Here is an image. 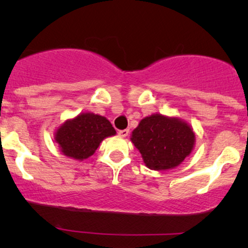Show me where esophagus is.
Segmentation results:
<instances>
[{
  "label": "esophagus",
  "instance_id": "obj_1",
  "mask_svg": "<svg viewBox=\"0 0 248 248\" xmlns=\"http://www.w3.org/2000/svg\"><path fill=\"white\" fill-rule=\"evenodd\" d=\"M119 136H121V138H126L128 136V134H129V130L128 129H124V130H119Z\"/></svg>",
  "mask_w": 248,
  "mask_h": 248
}]
</instances>
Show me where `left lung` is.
<instances>
[{
	"mask_svg": "<svg viewBox=\"0 0 248 248\" xmlns=\"http://www.w3.org/2000/svg\"><path fill=\"white\" fill-rule=\"evenodd\" d=\"M130 140L141 153L146 167L169 170L178 167L191 154L196 136L186 121L156 113L142 119Z\"/></svg>",
	"mask_w": 248,
	"mask_h": 248,
	"instance_id": "1",
	"label": "left lung"
}]
</instances>
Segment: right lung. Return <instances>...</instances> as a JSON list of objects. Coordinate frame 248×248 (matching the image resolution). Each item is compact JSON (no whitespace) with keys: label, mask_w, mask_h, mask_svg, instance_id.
I'll return each mask as SVG.
<instances>
[{"label":"right lung","mask_w":248,"mask_h":248,"mask_svg":"<svg viewBox=\"0 0 248 248\" xmlns=\"http://www.w3.org/2000/svg\"><path fill=\"white\" fill-rule=\"evenodd\" d=\"M115 134L112 124L105 116L85 112L58 127L55 140L65 156L82 161L95 153L104 139Z\"/></svg>","instance_id":"1"}]
</instances>
